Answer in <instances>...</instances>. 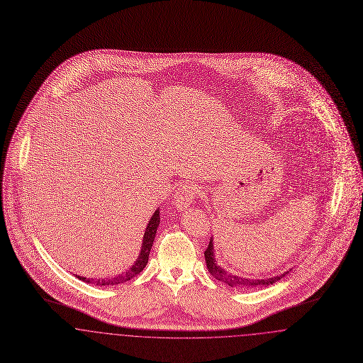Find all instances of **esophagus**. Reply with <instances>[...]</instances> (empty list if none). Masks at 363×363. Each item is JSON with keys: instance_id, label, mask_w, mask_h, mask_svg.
Listing matches in <instances>:
<instances>
[{"instance_id": "esophagus-1", "label": "esophagus", "mask_w": 363, "mask_h": 363, "mask_svg": "<svg viewBox=\"0 0 363 363\" xmlns=\"http://www.w3.org/2000/svg\"><path fill=\"white\" fill-rule=\"evenodd\" d=\"M197 194H200V186L196 185V184L186 182V184L181 185L178 190H177V193L174 196V206H175L177 209L184 211V209L190 207V204L193 203V199Z\"/></svg>"}]
</instances>
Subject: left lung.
Segmentation results:
<instances>
[{"mask_svg":"<svg viewBox=\"0 0 363 363\" xmlns=\"http://www.w3.org/2000/svg\"><path fill=\"white\" fill-rule=\"evenodd\" d=\"M204 256H206L208 271L212 277H215L216 280H219V281H223L230 287H237L240 290H253L256 287L271 286V284L279 281L280 279H283L287 274H290V271H291V269H289V271H286L280 275H277V277H264V279H249V277H237V275L228 274L223 267L216 264L215 250H213V238L209 240L208 247L204 252Z\"/></svg>","mask_w":363,"mask_h":363,"instance_id":"obj_1","label":"left lung"}]
</instances>
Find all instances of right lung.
<instances>
[{
	"label": "right lung",
	"mask_w": 363,
	"mask_h": 363,
	"mask_svg": "<svg viewBox=\"0 0 363 363\" xmlns=\"http://www.w3.org/2000/svg\"><path fill=\"white\" fill-rule=\"evenodd\" d=\"M159 223H160V213H159V208H157L154 212V215L151 216V219L147 225V228L144 231L143 243H141V249H140L138 259L126 272H123L118 277H106V279H89V277H79V275H76V277H79L80 280H83L86 283H92V284H96V286H114V284L125 283V281L130 280L132 277H136L145 268V265L148 262L150 252H151L152 243L155 241L156 231H157Z\"/></svg>",
	"instance_id": "add662e5"
}]
</instances>
